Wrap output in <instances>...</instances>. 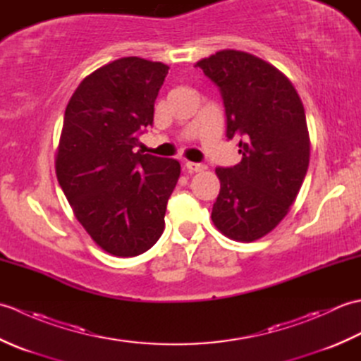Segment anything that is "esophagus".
I'll return each mask as SVG.
<instances>
[{"label": "esophagus", "mask_w": 361, "mask_h": 361, "mask_svg": "<svg viewBox=\"0 0 361 361\" xmlns=\"http://www.w3.org/2000/svg\"><path fill=\"white\" fill-rule=\"evenodd\" d=\"M186 169H188V172L194 173V172H203L206 166L202 164V163H190V161H189V163H186Z\"/></svg>", "instance_id": "1"}]
</instances>
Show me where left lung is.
Masks as SVG:
<instances>
[{
	"instance_id": "left-lung-1",
	"label": "left lung",
	"mask_w": 361,
	"mask_h": 361,
	"mask_svg": "<svg viewBox=\"0 0 361 361\" xmlns=\"http://www.w3.org/2000/svg\"><path fill=\"white\" fill-rule=\"evenodd\" d=\"M220 90L226 137L242 161L217 167L220 192L212 221L237 242L264 237L287 216L309 167L304 105L279 70L248 52L225 49L197 62Z\"/></svg>"
}]
</instances>
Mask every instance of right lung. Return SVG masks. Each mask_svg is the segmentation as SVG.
<instances>
[{
	"label": "right lung",
	"instance_id": "obj_1",
	"mask_svg": "<svg viewBox=\"0 0 361 361\" xmlns=\"http://www.w3.org/2000/svg\"><path fill=\"white\" fill-rule=\"evenodd\" d=\"M169 66L122 57L87 75L66 105L56 157L59 185L74 216L113 256L147 251L164 231L180 163L141 150Z\"/></svg>",
	"mask_w": 361,
	"mask_h": 361
}]
</instances>
